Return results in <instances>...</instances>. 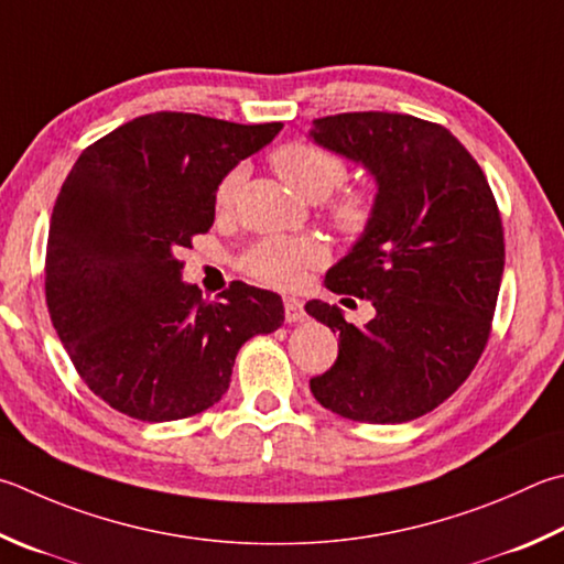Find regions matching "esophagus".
Segmentation results:
<instances>
[{
    "label": "esophagus",
    "mask_w": 564,
    "mask_h": 564,
    "mask_svg": "<svg viewBox=\"0 0 564 564\" xmlns=\"http://www.w3.org/2000/svg\"><path fill=\"white\" fill-rule=\"evenodd\" d=\"M283 313H285V323H299L303 321V301L295 299V295H285L283 299Z\"/></svg>",
    "instance_id": "esophagus-1"
}]
</instances>
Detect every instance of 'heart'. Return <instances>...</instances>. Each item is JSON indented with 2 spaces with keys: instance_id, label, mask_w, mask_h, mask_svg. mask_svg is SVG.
<instances>
[{
  "instance_id": "b5f03b06",
  "label": "heart",
  "mask_w": 564,
  "mask_h": 564,
  "mask_svg": "<svg viewBox=\"0 0 564 564\" xmlns=\"http://www.w3.org/2000/svg\"><path fill=\"white\" fill-rule=\"evenodd\" d=\"M271 165L281 180L305 199H323L333 194L347 177V165L335 152L311 145V142H289L271 152ZM241 170L224 175L214 189V207L227 212L237 197ZM330 219L347 237H360L375 219V199L367 192L352 189L335 197ZM325 261L323 243L311 237H265L241 253L239 265L253 281L273 289H293L311 269Z\"/></svg>"
}]
</instances>
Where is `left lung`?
Here are the masks:
<instances>
[{
  "label": "left lung",
  "instance_id": "1",
  "mask_svg": "<svg viewBox=\"0 0 564 564\" xmlns=\"http://www.w3.org/2000/svg\"><path fill=\"white\" fill-rule=\"evenodd\" d=\"M313 126L317 145L370 172L377 197L372 224L325 275L327 291L367 299L375 317L355 325L337 305L305 303L340 335L311 392L352 422H412L466 382L488 343L506 263L496 197L436 122L367 110Z\"/></svg>",
  "mask_w": 564,
  "mask_h": 564
}]
</instances>
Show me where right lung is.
Listing matches in <instances>:
<instances>
[{
  "label": "right lung",
  "mask_w": 564,
  "mask_h": 564,
  "mask_svg": "<svg viewBox=\"0 0 564 564\" xmlns=\"http://www.w3.org/2000/svg\"><path fill=\"white\" fill-rule=\"evenodd\" d=\"M281 122L150 112L88 145L54 204L46 305L90 392L140 422L217 404L239 347L279 330L283 301L234 281L219 303L182 283V249L214 224V189Z\"/></svg>",
  "instance_id": "right-lung-1"
}]
</instances>
